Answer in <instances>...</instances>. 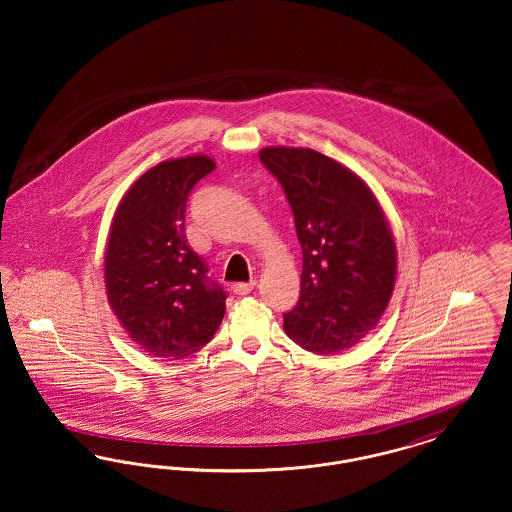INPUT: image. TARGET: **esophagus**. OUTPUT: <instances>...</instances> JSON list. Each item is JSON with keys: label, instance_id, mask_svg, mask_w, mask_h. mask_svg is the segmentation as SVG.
<instances>
[{"label": "esophagus", "instance_id": "1", "mask_svg": "<svg viewBox=\"0 0 512 512\" xmlns=\"http://www.w3.org/2000/svg\"><path fill=\"white\" fill-rule=\"evenodd\" d=\"M253 288H255V282H238L232 286V292L236 293L238 297H244L247 293H251Z\"/></svg>", "mask_w": 512, "mask_h": 512}]
</instances>
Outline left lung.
Here are the masks:
<instances>
[{
    "label": "left lung",
    "instance_id": "left-lung-1",
    "mask_svg": "<svg viewBox=\"0 0 512 512\" xmlns=\"http://www.w3.org/2000/svg\"><path fill=\"white\" fill-rule=\"evenodd\" d=\"M259 157L286 192L303 251L284 330L317 355L349 349L390 303L397 249L388 219L361 176L315 149L265 147Z\"/></svg>",
    "mask_w": 512,
    "mask_h": 512
}]
</instances>
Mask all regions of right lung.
<instances>
[{
	"label": "right lung",
	"instance_id": "right-lung-1",
	"mask_svg": "<svg viewBox=\"0 0 512 512\" xmlns=\"http://www.w3.org/2000/svg\"><path fill=\"white\" fill-rule=\"evenodd\" d=\"M217 165L207 155L163 161L124 194L105 249L109 307L130 340L163 359H184L209 343L226 293L188 245L186 201Z\"/></svg>",
	"mask_w": 512,
	"mask_h": 512
}]
</instances>
